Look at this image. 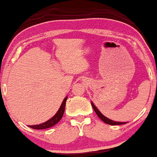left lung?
<instances>
[{"mask_svg": "<svg viewBox=\"0 0 157 157\" xmlns=\"http://www.w3.org/2000/svg\"><path fill=\"white\" fill-rule=\"evenodd\" d=\"M91 105H92V107H93V108L94 109V111H95V113H97V116H99V118L101 121H104L105 123H106V124H109V125H121V124H126V123H127V122L114 121L109 119V118H107V117H105V116H103V115L101 114V113L100 112L99 109L97 108V107H96L95 105H94L93 102H91Z\"/></svg>", "mask_w": 157, "mask_h": 157, "instance_id": "1", "label": "left lung"}]
</instances>
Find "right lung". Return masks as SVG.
<instances>
[{"instance_id": "add662e5", "label": "right lung", "mask_w": 157, "mask_h": 157, "mask_svg": "<svg viewBox=\"0 0 157 157\" xmlns=\"http://www.w3.org/2000/svg\"><path fill=\"white\" fill-rule=\"evenodd\" d=\"M67 99V97H66L65 99H63L61 105H60L59 109H58V112L56 113V114L52 118H50V120H48V121L43 123V124H38V125H32V126H28L33 129H48V128L52 127V126L56 125L57 123L60 121V120L61 119L62 117L63 116Z\"/></svg>"}]
</instances>
